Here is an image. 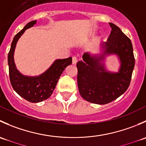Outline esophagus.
Wrapping results in <instances>:
<instances>
[{"label":"esophagus","mask_w":146,"mask_h":146,"mask_svg":"<svg viewBox=\"0 0 146 146\" xmlns=\"http://www.w3.org/2000/svg\"><path fill=\"white\" fill-rule=\"evenodd\" d=\"M78 62V58L76 56H73V59H72V63H73V64L76 65L77 64Z\"/></svg>","instance_id":"1"}]
</instances>
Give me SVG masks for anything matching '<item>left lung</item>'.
<instances>
[{
    "label": "left lung",
    "instance_id": "1",
    "mask_svg": "<svg viewBox=\"0 0 146 146\" xmlns=\"http://www.w3.org/2000/svg\"><path fill=\"white\" fill-rule=\"evenodd\" d=\"M111 34L106 42L101 44L102 54L85 53L82 61L77 63L78 86L83 99L91 103L105 104L124 93L130 85L135 65L133 46L130 39L120 28L110 23ZM114 54L120 61L117 73L106 70L103 63L107 55Z\"/></svg>",
    "mask_w": 146,
    "mask_h": 146
}]
</instances>
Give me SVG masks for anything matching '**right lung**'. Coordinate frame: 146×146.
Instances as JSON below:
<instances>
[{"mask_svg": "<svg viewBox=\"0 0 146 146\" xmlns=\"http://www.w3.org/2000/svg\"><path fill=\"white\" fill-rule=\"evenodd\" d=\"M36 20L28 23L25 27L15 36L8 56L10 83L14 90L20 96L30 102L36 103L48 99L55 89L60 76L66 67L72 64V57L57 59L52 65L38 76H27L20 73L14 61L16 44L26 29L33 27Z\"/></svg>", "mask_w": 146, "mask_h": 146, "instance_id": "obj_1", "label": "right lung"}]
</instances>
